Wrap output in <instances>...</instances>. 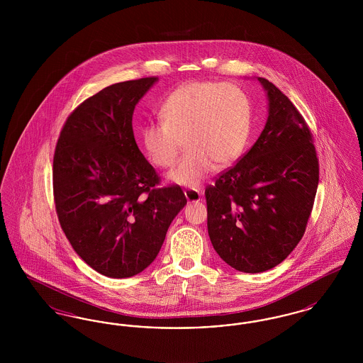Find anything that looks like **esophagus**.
Segmentation results:
<instances>
[{"label":"esophagus","instance_id":"1","mask_svg":"<svg viewBox=\"0 0 363 363\" xmlns=\"http://www.w3.org/2000/svg\"><path fill=\"white\" fill-rule=\"evenodd\" d=\"M185 196L189 203L199 201L201 199V193H200V190L197 189H185Z\"/></svg>","mask_w":363,"mask_h":363}]
</instances>
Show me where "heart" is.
Instances as JSON below:
<instances>
[{"mask_svg": "<svg viewBox=\"0 0 363 363\" xmlns=\"http://www.w3.org/2000/svg\"><path fill=\"white\" fill-rule=\"evenodd\" d=\"M159 121L147 122L140 141L150 162L172 167L186 151L169 178L196 188L213 167L225 166L241 155L250 132V104L241 88L213 82L178 86L159 107Z\"/></svg>", "mask_w": 363, "mask_h": 363, "instance_id": "obj_1", "label": "heart"}]
</instances>
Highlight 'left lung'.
Listing matches in <instances>:
<instances>
[{"instance_id": "obj_1", "label": "left lung", "mask_w": 363, "mask_h": 363, "mask_svg": "<svg viewBox=\"0 0 363 363\" xmlns=\"http://www.w3.org/2000/svg\"><path fill=\"white\" fill-rule=\"evenodd\" d=\"M259 80L269 99L265 128L253 147L206 188L213 249L246 274L277 267L302 240L320 173L305 118L277 86Z\"/></svg>"}]
</instances>
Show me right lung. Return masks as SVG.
<instances>
[{
    "mask_svg": "<svg viewBox=\"0 0 363 363\" xmlns=\"http://www.w3.org/2000/svg\"><path fill=\"white\" fill-rule=\"evenodd\" d=\"M150 76L106 86L64 123L52 157L55 212L74 252L96 272L122 279L155 259L186 197L140 152L135 106L155 83Z\"/></svg>",
    "mask_w": 363,
    "mask_h": 363,
    "instance_id": "right-lung-1",
    "label": "right lung"
}]
</instances>
